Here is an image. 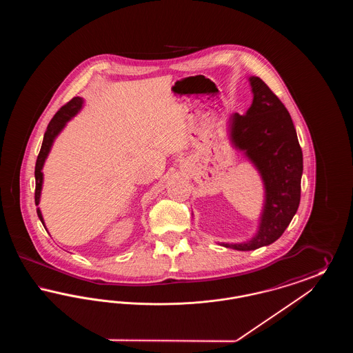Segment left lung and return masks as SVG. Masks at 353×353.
<instances>
[{
  "label": "left lung",
  "mask_w": 353,
  "mask_h": 353,
  "mask_svg": "<svg viewBox=\"0 0 353 353\" xmlns=\"http://www.w3.org/2000/svg\"><path fill=\"white\" fill-rule=\"evenodd\" d=\"M252 105L230 117V140L258 169L265 185V205L256 234L242 243H221L239 252L255 250L285 233L301 202L302 148L285 104L258 77L249 78Z\"/></svg>",
  "instance_id": "1"
}]
</instances>
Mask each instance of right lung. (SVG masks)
Instances as JSON below:
<instances>
[{
    "label": "right lung",
    "mask_w": 353,
    "mask_h": 353,
    "mask_svg": "<svg viewBox=\"0 0 353 353\" xmlns=\"http://www.w3.org/2000/svg\"><path fill=\"white\" fill-rule=\"evenodd\" d=\"M83 107V99L79 98V97H75L72 98L71 101H68V104H65L55 115L54 118L51 119L49 125H48V130L45 132L43 136V141H42V147H41V151L37 157V163H35V193H34V199H35V205L38 206L39 203V199H41V190H42V183H43V173H42V168H43V164H45V160L48 159V154L51 150V145L55 140V137L59 134V132L65 128L66 123L71 118H74L79 111L81 108ZM37 214L41 219V222L43 223L45 226V222H43V217H42V213L39 210V208H37ZM46 229V228H45Z\"/></svg>",
    "instance_id": "obj_1"
}]
</instances>
